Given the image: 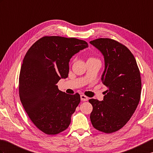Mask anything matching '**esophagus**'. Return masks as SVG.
<instances>
[{"instance_id": "obj_1", "label": "esophagus", "mask_w": 153, "mask_h": 153, "mask_svg": "<svg viewBox=\"0 0 153 153\" xmlns=\"http://www.w3.org/2000/svg\"><path fill=\"white\" fill-rule=\"evenodd\" d=\"M88 100V98L86 96H85L83 94L81 95V101H87Z\"/></svg>"}]
</instances>
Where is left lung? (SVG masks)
I'll use <instances>...</instances> for the list:
<instances>
[{"label":"left lung","mask_w":153,"mask_h":153,"mask_svg":"<svg viewBox=\"0 0 153 153\" xmlns=\"http://www.w3.org/2000/svg\"><path fill=\"white\" fill-rule=\"evenodd\" d=\"M90 44L104 56L105 68L101 80L108 87L102 101L90 99V119L93 127L110 134L120 130L136 111L141 97V80L136 59L125 45L109 38Z\"/></svg>","instance_id":"8db88e82"}]
</instances>
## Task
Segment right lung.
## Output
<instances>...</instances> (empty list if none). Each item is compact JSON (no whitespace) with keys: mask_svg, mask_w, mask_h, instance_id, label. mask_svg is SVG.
<instances>
[{"mask_svg":"<svg viewBox=\"0 0 153 153\" xmlns=\"http://www.w3.org/2000/svg\"><path fill=\"white\" fill-rule=\"evenodd\" d=\"M88 48L74 38L44 36L27 52L19 74V97L28 116L39 130L57 134L70 125L80 95L59 90L56 83L68 77L70 59Z\"/></svg>","mask_w":153,"mask_h":153,"instance_id":"add662e5","label":"right lung"}]
</instances>
